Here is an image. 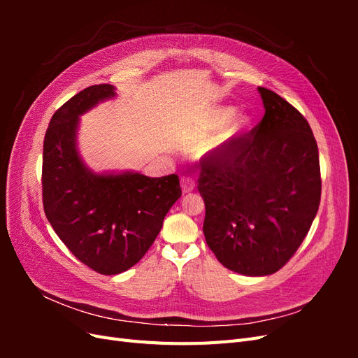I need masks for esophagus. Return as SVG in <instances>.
<instances>
[{
    "mask_svg": "<svg viewBox=\"0 0 358 358\" xmlns=\"http://www.w3.org/2000/svg\"><path fill=\"white\" fill-rule=\"evenodd\" d=\"M180 187H182L183 192H191L194 189V187H196V182H194L191 178L182 176L180 178Z\"/></svg>",
    "mask_w": 358,
    "mask_h": 358,
    "instance_id": "1",
    "label": "esophagus"
}]
</instances>
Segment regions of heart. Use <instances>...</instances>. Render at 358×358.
Returning a JSON list of instances; mask_svg holds the SVG:
<instances>
[{
    "mask_svg": "<svg viewBox=\"0 0 358 358\" xmlns=\"http://www.w3.org/2000/svg\"><path fill=\"white\" fill-rule=\"evenodd\" d=\"M231 109H218L213 110L209 117L206 119V129L208 131H213L218 129L216 133V146H224L234 142L236 138H239L249 125V119L242 113L231 114Z\"/></svg>",
    "mask_w": 358,
    "mask_h": 358,
    "instance_id": "heart-1",
    "label": "heart"
}]
</instances>
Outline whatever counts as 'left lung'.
I'll return each mask as SVG.
<instances>
[{
	"label": "left lung",
	"instance_id": "obj_1",
	"mask_svg": "<svg viewBox=\"0 0 358 358\" xmlns=\"http://www.w3.org/2000/svg\"><path fill=\"white\" fill-rule=\"evenodd\" d=\"M258 92L262 121L201 159L197 180L206 243L224 267L246 276L287 264L321 200L318 146L305 116L276 92Z\"/></svg>",
	"mask_w": 358,
	"mask_h": 358
}]
</instances>
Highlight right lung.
<instances>
[{"label":"right lung","instance_id":"add662e5","mask_svg":"<svg viewBox=\"0 0 358 358\" xmlns=\"http://www.w3.org/2000/svg\"><path fill=\"white\" fill-rule=\"evenodd\" d=\"M115 96L112 85H94L53 113L43 143V206L70 252L101 275H117L143 258L167 212L182 196L178 175H96L76 146L79 116Z\"/></svg>","mask_w":358,"mask_h":358}]
</instances>
